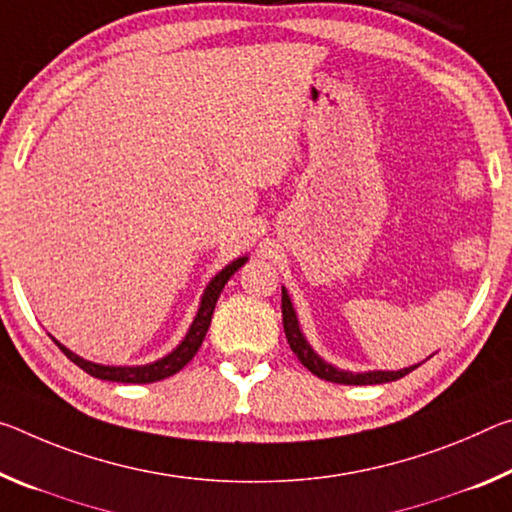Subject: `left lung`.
Wrapping results in <instances>:
<instances>
[{
  "label": "left lung",
  "instance_id": "obj_1",
  "mask_svg": "<svg viewBox=\"0 0 512 512\" xmlns=\"http://www.w3.org/2000/svg\"><path fill=\"white\" fill-rule=\"evenodd\" d=\"M282 323H285V335L287 342L291 346V351L296 353V358L307 371H312L316 378L330 380V383H339V385H378V383H392V380H399L403 376L415 369H401V371H367V373H351V371H339L332 367V364L323 362L319 355L312 351V346L305 342L303 332L298 328L296 321V312L291 307V300L287 289L282 287Z\"/></svg>",
  "mask_w": 512,
  "mask_h": 512
}]
</instances>
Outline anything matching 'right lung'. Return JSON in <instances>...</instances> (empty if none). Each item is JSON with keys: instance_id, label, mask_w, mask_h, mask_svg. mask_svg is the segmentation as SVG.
I'll return each instance as SVG.
<instances>
[{"instance_id": "add662e5", "label": "right lung", "mask_w": 512, "mask_h": 512, "mask_svg": "<svg viewBox=\"0 0 512 512\" xmlns=\"http://www.w3.org/2000/svg\"><path fill=\"white\" fill-rule=\"evenodd\" d=\"M246 259L248 257L234 259L232 264H227L225 269L218 273L212 282H209V287L205 289V296H202L200 310L196 314V319H193L189 332H186L184 342L177 346L173 353L166 355V358H161L159 362L145 364V367H102V364H95V362H88L84 358H79V355L68 351V348L61 346L59 342H56V344H59L61 351L66 353L79 369L91 373L93 378L111 380V383H157V380H164L168 376H173V373H177L182 367H186V364L193 360V355L198 353V348L202 346V339H205L207 330H209V323H212V314H214L218 296H221V291L227 285V280H230L232 275L237 273L243 264H246Z\"/></svg>"}]
</instances>
